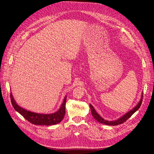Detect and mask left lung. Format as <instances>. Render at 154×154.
Here are the masks:
<instances>
[{"label": "left lung", "mask_w": 154, "mask_h": 154, "mask_svg": "<svg viewBox=\"0 0 154 154\" xmlns=\"http://www.w3.org/2000/svg\"><path fill=\"white\" fill-rule=\"evenodd\" d=\"M142 100H143V96L141 97V99L140 100V101L139 102V103L132 109L130 111H129L128 112H127L126 114H125L123 116H122V117H120V119H119L118 120H115V121H111V122H109L108 120H105L104 119H103L102 117H100L97 113V112L96 111V110L94 109V108H93V106L90 104V108H91V114L93 116V117L97 120L99 122L101 123H103V124H105L106 125H120V124H122L123 123H124L125 122H126L136 111H137L138 109V108L140 107L141 105V103H142Z\"/></svg>", "instance_id": "obj_1"}]
</instances>
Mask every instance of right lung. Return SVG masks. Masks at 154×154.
I'll return each instance as SVG.
<instances>
[{
    "mask_svg": "<svg viewBox=\"0 0 154 154\" xmlns=\"http://www.w3.org/2000/svg\"><path fill=\"white\" fill-rule=\"evenodd\" d=\"M11 103L14 108L19 112L25 119H26L30 123L37 125H56L60 123L64 118L66 112V98L65 97L63 103L57 112L53 114H39L33 112L29 111H27L23 108L19 106L13 97V95L10 94Z\"/></svg>",
    "mask_w": 154,
    "mask_h": 154,
    "instance_id": "1",
    "label": "right lung"
}]
</instances>
